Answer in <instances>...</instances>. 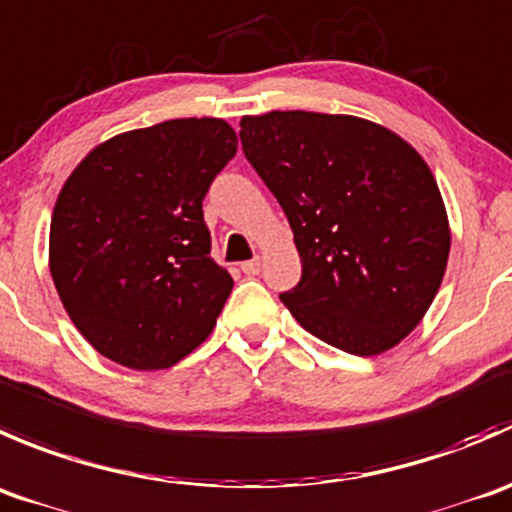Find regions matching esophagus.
<instances>
[{"label":"esophagus","instance_id":"esophagus-1","mask_svg":"<svg viewBox=\"0 0 512 512\" xmlns=\"http://www.w3.org/2000/svg\"><path fill=\"white\" fill-rule=\"evenodd\" d=\"M241 271H244L246 276H258V271H261V258H251V261H244V263H241Z\"/></svg>","mask_w":512,"mask_h":512}]
</instances>
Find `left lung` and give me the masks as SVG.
Here are the masks:
<instances>
[{"instance_id": "1", "label": "left lung", "mask_w": 512, "mask_h": 512, "mask_svg": "<svg viewBox=\"0 0 512 512\" xmlns=\"http://www.w3.org/2000/svg\"><path fill=\"white\" fill-rule=\"evenodd\" d=\"M246 159L291 224L298 323L353 356H378L421 323L443 281L450 229L438 184L391 129L348 114L241 119Z\"/></svg>"}]
</instances>
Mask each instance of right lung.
Listing matches in <instances>:
<instances>
[{"mask_svg": "<svg viewBox=\"0 0 512 512\" xmlns=\"http://www.w3.org/2000/svg\"><path fill=\"white\" fill-rule=\"evenodd\" d=\"M224 119H171L104 141L59 191L49 271L79 333L134 371L209 338L234 288L211 258L204 196L236 156Z\"/></svg>", "mask_w": 512, "mask_h": 512, "instance_id": "obj_1", "label": "right lung"}]
</instances>
